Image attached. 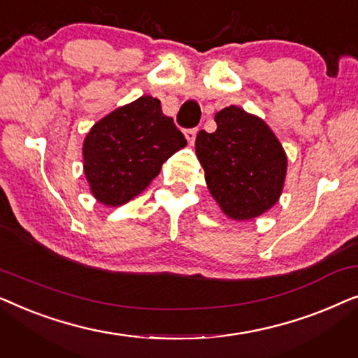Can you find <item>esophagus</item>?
Returning a JSON list of instances; mask_svg holds the SVG:
<instances>
[{
  "label": "esophagus",
  "instance_id": "34e87169",
  "mask_svg": "<svg viewBox=\"0 0 358 358\" xmlns=\"http://www.w3.org/2000/svg\"><path fill=\"white\" fill-rule=\"evenodd\" d=\"M197 129H187L184 131V135H185V138H187V141H189V145H194V141H195V136H197Z\"/></svg>",
  "mask_w": 358,
  "mask_h": 358
}]
</instances>
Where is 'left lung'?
Listing matches in <instances>:
<instances>
[{"mask_svg":"<svg viewBox=\"0 0 358 358\" xmlns=\"http://www.w3.org/2000/svg\"><path fill=\"white\" fill-rule=\"evenodd\" d=\"M215 122L213 134L200 130L195 140L210 194L229 218H256L280 197L285 151L266 122L241 107H224Z\"/></svg>","mask_w":358,"mask_h":358,"instance_id":"obj_1","label":"left lung"}]
</instances>
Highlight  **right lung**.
<instances>
[{"instance_id":"right-lung-1","label":"right lung","mask_w":358,"mask_h":358,"mask_svg":"<svg viewBox=\"0 0 358 358\" xmlns=\"http://www.w3.org/2000/svg\"><path fill=\"white\" fill-rule=\"evenodd\" d=\"M187 140L159 99L141 96L101 119L83 145L91 192L107 207H120L148 187L161 166Z\"/></svg>"}]
</instances>
